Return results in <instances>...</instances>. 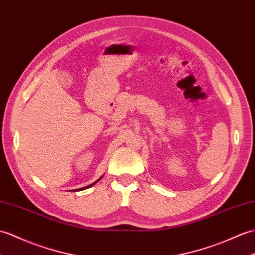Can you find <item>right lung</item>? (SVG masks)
Listing matches in <instances>:
<instances>
[{"label":"right lung","mask_w":255,"mask_h":255,"mask_svg":"<svg viewBox=\"0 0 255 255\" xmlns=\"http://www.w3.org/2000/svg\"><path fill=\"white\" fill-rule=\"evenodd\" d=\"M94 183H96V182H93V183H92V185H90V186H87V187H85V188H81V189H80V190H84V189H87V188H89V187H91V186H93V185H94Z\"/></svg>","instance_id":"1"}]
</instances>
